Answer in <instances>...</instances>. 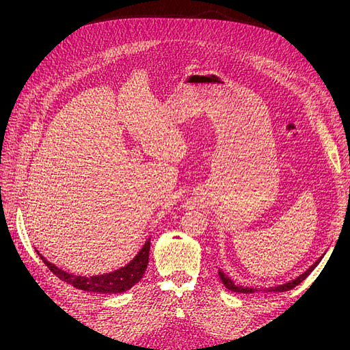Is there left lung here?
I'll return each instance as SVG.
<instances>
[{"mask_svg": "<svg viewBox=\"0 0 350 350\" xmlns=\"http://www.w3.org/2000/svg\"><path fill=\"white\" fill-rule=\"evenodd\" d=\"M323 257L324 256H321L319 260H317L311 267H308V270H305L302 274H299L298 278H295V279H292V280H289V282H286V283H282V284H276V286H273V288H248V286H241V284H237L234 280H232L228 274H225L224 271H221V269H219V276H220V280H221V283L225 284V288L226 289H229V291H232V292H237V293H254V292H286V291H291V289H293L295 286H298L302 280H305L306 278L310 276V273L319 266V262L323 260Z\"/></svg>", "mask_w": 350, "mask_h": 350, "instance_id": "1", "label": "left lung"}]
</instances>
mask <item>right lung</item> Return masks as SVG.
Masks as SVG:
<instances>
[{"label":"right lung","instance_id":"add662e5","mask_svg":"<svg viewBox=\"0 0 350 350\" xmlns=\"http://www.w3.org/2000/svg\"><path fill=\"white\" fill-rule=\"evenodd\" d=\"M38 252V256L45 262V266L59 278L62 282H66L74 288H77L84 292L93 293H121L131 289L134 284L139 283L144 276V271L149 264V252H150V238H147L142 250L135 254V257L125 264L124 267L116 269L109 273L99 274V276H77V274L68 273L57 267L55 264L48 261L42 254Z\"/></svg>","mask_w":350,"mask_h":350}]
</instances>
